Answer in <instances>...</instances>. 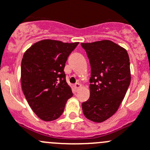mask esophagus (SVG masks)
I'll return each instance as SVG.
<instances>
[{
    "label": "esophagus",
    "mask_w": 150,
    "mask_h": 150,
    "mask_svg": "<svg viewBox=\"0 0 150 150\" xmlns=\"http://www.w3.org/2000/svg\"><path fill=\"white\" fill-rule=\"evenodd\" d=\"M74 87H75V88L76 89V90H78V88H80V87H81V83H75Z\"/></svg>",
    "instance_id": "obj_1"
}]
</instances>
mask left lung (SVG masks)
Segmentation results:
<instances>
[{"instance_id": "1", "label": "left lung", "mask_w": 150, "mask_h": 150, "mask_svg": "<svg viewBox=\"0 0 150 150\" xmlns=\"http://www.w3.org/2000/svg\"><path fill=\"white\" fill-rule=\"evenodd\" d=\"M81 45L91 67L90 96L82 103V110L88 120L102 122L115 114L130 85L129 54L110 40Z\"/></svg>"}]
</instances>
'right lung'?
I'll use <instances>...</instances> for the list:
<instances>
[{
  "label": "right lung",
  "mask_w": 150,
  "mask_h": 150,
  "mask_svg": "<svg viewBox=\"0 0 150 150\" xmlns=\"http://www.w3.org/2000/svg\"><path fill=\"white\" fill-rule=\"evenodd\" d=\"M78 42L45 40L26 51L21 64V82L28 104L39 118L57 120L73 96L66 81V62Z\"/></svg>",
  "instance_id": "obj_1"
}]
</instances>
